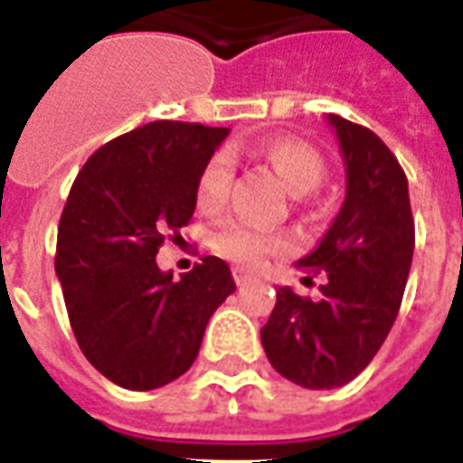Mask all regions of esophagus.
<instances>
[{
	"label": "esophagus",
	"instance_id": "esophagus-1",
	"mask_svg": "<svg viewBox=\"0 0 463 463\" xmlns=\"http://www.w3.org/2000/svg\"><path fill=\"white\" fill-rule=\"evenodd\" d=\"M232 278H235V283H238V286H245V283L255 280V276H250V273H248V270H242V268H232Z\"/></svg>",
	"mask_w": 463,
	"mask_h": 463
}]
</instances>
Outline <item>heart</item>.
I'll use <instances>...</instances> for the list:
<instances>
[{
	"instance_id": "heart-1",
	"label": "heart",
	"mask_w": 463,
	"mask_h": 463,
	"mask_svg": "<svg viewBox=\"0 0 463 463\" xmlns=\"http://www.w3.org/2000/svg\"><path fill=\"white\" fill-rule=\"evenodd\" d=\"M260 155L265 163L273 167V173L280 177V183L288 187L290 195H306L321 185L326 177V163L321 153L308 142L296 137H276L265 142ZM232 167L225 155H213L208 163L203 165L195 180V203L205 213H215L225 205L228 190H231ZM213 250L242 268H255L270 255H280L290 250V238L280 231L258 228L253 222L241 218H225L215 225L210 235Z\"/></svg>"
}]
</instances>
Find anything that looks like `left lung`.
<instances>
[{"label":"left lung","instance_id":"obj_1","mask_svg":"<svg viewBox=\"0 0 463 463\" xmlns=\"http://www.w3.org/2000/svg\"><path fill=\"white\" fill-rule=\"evenodd\" d=\"M345 163V200L296 268L323 276L321 300L278 288L260 328L265 355L303 389H338L373 361L396 321L413 258L409 180L376 132L328 115Z\"/></svg>","mask_w":463,"mask_h":463}]
</instances>
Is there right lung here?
<instances>
[{"instance_id": "right-lung-1", "label": "right lung", "mask_w": 463, "mask_h": 463, "mask_svg": "<svg viewBox=\"0 0 463 463\" xmlns=\"http://www.w3.org/2000/svg\"><path fill=\"white\" fill-rule=\"evenodd\" d=\"M228 128L157 119L102 145L74 180L54 270L74 338L92 366L130 391L175 381L198 358L210 316L235 290L205 255L173 280L155 255L195 213V180Z\"/></svg>"}]
</instances>
